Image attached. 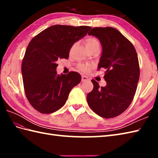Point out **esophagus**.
Segmentation results:
<instances>
[{
    "instance_id": "1",
    "label": "esophagus",
    "mask_w": 158,
    "mask_h": 158,
    "mask_svg": "<svg viewBox=\"0 0 158 158\" xmlns=\"http://www.w3.org/2000/svg\"><path fill=\"white\" fill-rule=\"evenodd\" d=\"M88 80H89L88 77H87L86 76H84V75H82L81 76V81L82 82L87 81H88Z\"/></svg>"
}]
</instances>
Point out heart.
Masks as SVG:
<instances>
[{
    "label": "heart",
    "mask_w": 158,
    "mask_h": 158,
    "mask_svg": "<svg viewBox=\"0 0 158 158\" xmlns=\"http://www.w3.org/2000/svg\"><path fill=\"white\" fill-rule=\"evenodd\" d=\"M86 48H88V50L95 48L96 46H100V43L98 40L96 38L94 37V36H89L84 39L83 41ZM77 69L80 71H82L83 73H88L92 69V66L89 64H80L77 66Z\"/></svg>",
    "instance_id": "1"
}]
</instances>
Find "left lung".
<instances>
[{
    "label": "left lung",
    "mask_w": 158,
    "mask_h": 158,
    "mask_svg": "<svg viewBox=\"0 0 158 158\" xmlns=\"http://www.w3.org/2000/svg\"><path fill=\"white\" fill-rule=\"evenodd\" d=\"M88 35L101 43L102 53L98 68L106 69V85L100 88L92 79L94 88L87 95V101L97 115L113 118L128 108L135 95L140 77L138 56L132 43L115 28L95 27Z\"/></svg>",
    "instance_id": "1"
}]
</instances>
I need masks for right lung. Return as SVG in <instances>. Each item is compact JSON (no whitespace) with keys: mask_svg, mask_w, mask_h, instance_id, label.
Instances as JSON below:
<instances>
[{"mask_svg":"<svg viewBox=\"0 0 158 158\" xmlns=\"http://www.w3.org/2000/svg\"><path fill=\"white\" fill-rule=\"evenodd\" d=\"M90 26L54 25L33 38L22 64L26 96L33 108L44 114L62 107L69 93L81 82L78 73L57 75V61L68 59L74 43L85 36Z\"/></svg>","mask_w":158,"mask_h":158,"instance_id":"1","label":"right lung"}]
</instances>
